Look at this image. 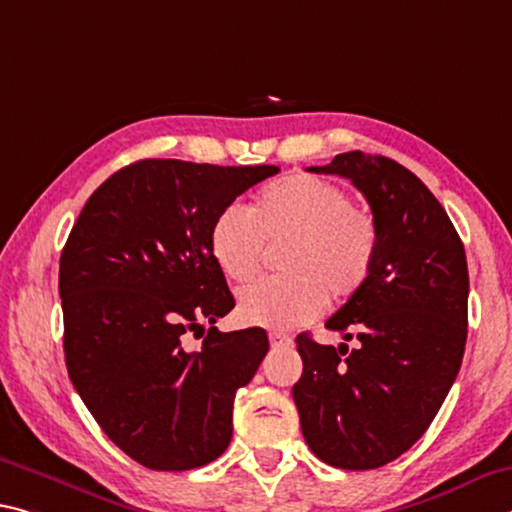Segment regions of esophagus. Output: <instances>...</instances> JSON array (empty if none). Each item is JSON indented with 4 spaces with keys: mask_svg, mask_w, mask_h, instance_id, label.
Instances as JSON below:
<instances>
[{
    "mask_svg": "<svg viewBox=\"0 0 512 512\" xmlns=\"http://www.w3.org/2000/svg\"><path fill=\"white\" fill-rule=\"evenodd\" d=\"M269 339H271V346L273 348H291V346H294V339L287 337V335H282V332H271Z\"/></svg>",
    "mask_w": 512,
    "mask_h": 512,
    "instance_id": "esophagus-1",
    "label": "esophagus"
}]
</instances>
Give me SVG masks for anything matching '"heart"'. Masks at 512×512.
<instances>
[{
	"mask_svg": "<svg viewBox=\"0 0 512 512\" xmlns=\"http://www.w3.org/2000/svg\"><path fill=\"white\" fill-rule=\"evenodd\" d=\"M264 241L289 243L280 255L285 278L241 289L237 314L248 326L289 330L316 319L328 296L344 300L367 282L378 230L342 186L291 175L257 198L253 216L241 205L225 207L209 237L218 269L234 282H248L259 271Z\"/></svg>",
	"mask_w": 512,
	"mask_h": 512,
	"instance_id": "heart-1",
	"label": "heart"
}]
</instances>
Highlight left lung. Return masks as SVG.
<instances>
[{"instance_id": "8db88e82", "label": "left lung", "mask_w": 512, "mask_h": 512, "mask_svg": "<svg viewBox=\"0 0 512 512\" xmlns=\"http://www.w3.org/2000/svg\"><path fill=\"white\" fill-rule=\"evenodd\" d=\"M307 170L353 182L371 207L378 246L367 282L326 321L355 346L298 335L303 376L291 394L316 458L376 469L426 433L460 371L465 246L426 184L394 159L353 150Z\"/></svg>"}]
</instances>
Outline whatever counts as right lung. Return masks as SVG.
<instances>
[{"label":"right lung","instance_id":"1","mask_svg":"<svg viewBox=\"0 0 512 512\" xmlns=\"http://www.w3.org/2000/svg\"><path fill=\"white\" fill-rule=\"evenodd\" d=\"M278 170L143 159L97 186L72 225L59 266L68 376L143 467H202L232 440L234 394L269 337L214 326L234 296L209 237L225 207ZM191 331L206 336L200 349L185 344Z\"/></svg>","mask_w":512,"mask_h":512}]
</instances>
